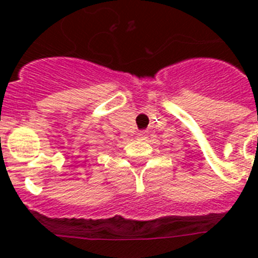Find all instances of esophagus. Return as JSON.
<instances>
[{"instance_id": "34e87169", "label": "esophagus", "mask_w": 258, "mask_h": 258, "mask_svg": "<svg viewBox=\"0 0 258 258\" xmlns=\"http://www.w3.org/2000/svg\"><path fill=\"white\" fill-rule=\"evenodd\" d=\"M146 134H147L146 131H140L139 132V137H140V139H144V137L146 136Z\"/></svg>"}]
</instances>
